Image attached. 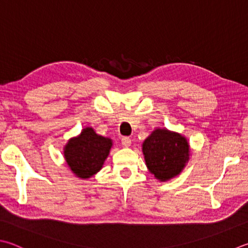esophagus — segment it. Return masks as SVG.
I'll list each match as a JSON object with an SVG mask.
<instances>
[{
    "label": "esophagus",
    "mask_w": 248,
    "mask_h": 248,
    "mask_svg": "<svg viewBox=\"0 0 248 248\" xmlns=\"http://www.w3.org/2000/svg\"><path fill=\"white\" fill-rule=\"evenodd\" d=\"M121 144H123L124 147H129L131 145V140H130L128 137H124L121 139Z\"/></svg>",
    "instance_id": "esophagus-1"
}]
</instances>
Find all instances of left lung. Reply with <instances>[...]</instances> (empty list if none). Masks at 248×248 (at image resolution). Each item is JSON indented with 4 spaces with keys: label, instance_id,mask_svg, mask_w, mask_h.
<instances>
[{
    "label": "left lung",
    "instance_id": "left-lung-1",
    "mask_svg": "<svg viewBox=\"0 0 248 248\" xmlns=\"http://www.w3.org/2000/svg\"><path fill=\"white\" fill-rule=\"evenodd\" d=\"M142 152L148 171L160 182L177 177L190 160L187 139L167 128H156L144 140Z\"/></svg>",
    "mask_w": 248,
    "mask_h": 248
}]
</instances>
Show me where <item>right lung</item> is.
I'll use <instances>...</instances> for the list:
<instances>
[{
  "mask_svg": "<svg viewBox=\"0 0 248 248\" xmlns=\"http://www.w3.org/2000/svg\"><path fill=\"white\" fill-rule=\"evenodd\" d=\"M111 146L110 138L100 136L92 127H85L77 137L67 141L64 158L75 177L88 180L103 168Z\"/></svg>",
  "mask_w": 248,
  "mask_h": 248,
  "instance_id": "1",
  "label": "right lung"
}]
</instances>
